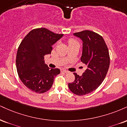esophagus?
<instances>
[{
  "label": "esophagus",
  "instance_id": "34e87169",
  "mask_svg": "<svg viewBox=\"0 0 127 127\" xmlns=\"http://www.w3.org/2000/svg\"><path fill=\"white\" fill-rule=\"evenodd\" d=\"M62 72H64L65 73H68V71H67V70H62Z\"/></svg>",
  "mask_w": 127,
  "mask_h": 127
}]
</instances>
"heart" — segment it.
<instances>
[{
    "mask_svg": "<svg viewBox=\"0 0 127 127\" xmlns=\"http://www.w3.org/2000/svg\"><path fill=\"white\" fill-rule=\"evenodd\" d=\"M76 43H77V41H76L75 39H69V41H68V45H72V44H74Z\"/></svg>",
    "mask_w": 127,
    "mask_h": 127,
    "instance_id": "heart-1",
    "label": "heart"
}]
</instances>
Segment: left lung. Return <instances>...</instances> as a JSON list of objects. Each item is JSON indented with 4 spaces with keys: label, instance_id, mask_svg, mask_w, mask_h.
Returning a JSON list of instances; mask_svg holds the SVG:
<instances>
[{
    "label": "left lung",
    "instance_id": "obj_1",
    "mask_svg": "<svg viewBox=\"0 0 127 127\" xmlns=\"http://www.w3.org/2000/svg\"><path fill=\"white\" fill-rule=\"evenodd\" d=\"M73 35L83 42L80 60L87 68L82 76L73 73L75 79L68 86L71 92L82 96L91 93L100 86L107 74L110 58L106 44L100 35L89 30Z\"/></svg>",
    "mask_w": 127,
    "mask_h": 127
}]
</instances>
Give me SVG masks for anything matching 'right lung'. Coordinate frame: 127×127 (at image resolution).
Instances as JSON below:
<instances>
[{"label":"right lung","mask_w":127,"mask_h":127,"mask_svg":"<svg viewBox=\"0 0 127 127\" xmlns=\"http://www.w3.org/2000/svg\"><path fill=\"white\" fill-rule=\"evenodd\" d=\"M63 36L41 28L31 31L23 39L16 54V68L21 80L31 91L38 94L48 91L60 73L59 68H49L44 59Z\"/></svg>","instance_id":"right-lung-1"}]
</instances>
